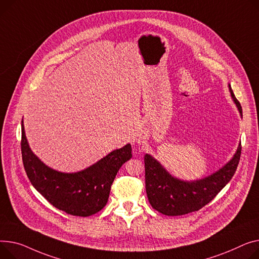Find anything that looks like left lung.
<instances>
[{
    "label": "left lung",
    "mask_w": 259,
    "mask_h": 259,
    "mask_svg": "<svg viewBox=\"0 0 259 259\" xmlns=\"http://www.w3.org/2000/svg\"><path fill=\"white\" fill-rule=\"evenodd\" d=\"M231 97L243 116L242 106L231 86ZM242 147L240 144L232 159L215 173L196 181H183L171 176L151 155H145L146 192L152 207L165 215H182L198 211L208 204L231 180L237 168Z\"/></svg>",
    "instance_id": "obj_1"
}]
</instances>
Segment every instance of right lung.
I'll use <instances>...</instances> for the list:
<instances>
[{
	"mask_svg": "<svg viewBox=\"0 0 259 259\" xmlns=\"http://www.w3.org/2000/svg\"><path fill=\"white\" fill-rule=\"evenodd\" d=\"M21 149L27 176L36 191L59 210L77 217H90L103 209L119 167L132 157L128 144L83 170L61 173L46 165L31 151L23 120Z\"/></svg>",
	"mask_w": 259,
	"mask_h": 259,
	"instance_id": "right-lung-1",
	"label": "right lung"
}]
</instances>
